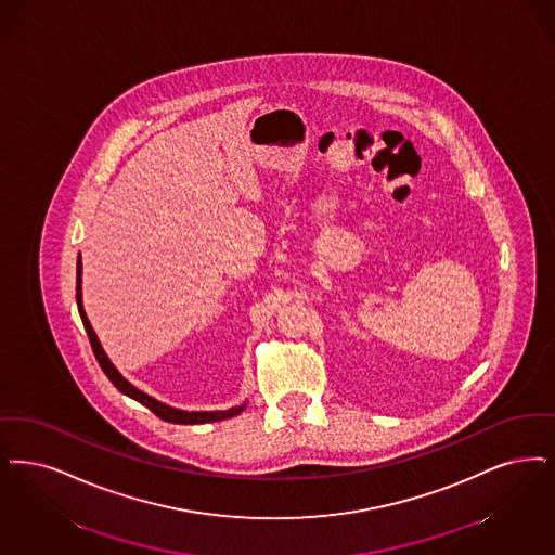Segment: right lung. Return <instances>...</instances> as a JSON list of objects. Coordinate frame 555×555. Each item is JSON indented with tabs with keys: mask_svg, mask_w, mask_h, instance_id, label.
<instances>
[{
	"mask_svg": "<svg viewBox=\"0 0 555 555\" xmlns=\"http://www.w3.org/2000/svg\"><path fill=\"white\" fill-rule=\"evenodd\" d=\"M76 304H78V311H80V318H82L85 331L89 334L90 347H92V351H94V357H96V361H99L101 370L105 372V376L112 379L113 386H115L121 395H126V397H130V399L138 400V402H140V404H144V406H149V409L155 413L156 417H160V420H165V422L169 423L196 425V423L222 422V420L235 417V415H240V413L244 411L245 406H247L244 402V404H240V406H231V409H227V411H183V409L169 406V404H165V402H160V400H156L153 399V397H149V395H144L142 390H138L133 384H130L126 377L121 376V374H119V370L113 365L112 359H109L107 353H105V349H103V345H101L99 336H96V333L92 331L89 318H87V311H85V306H82V258H80V256H78V267H76Z\"/></svg>",
	"mask_w": 555,
	"mask_h": 555,
	"instance_id": "obj_1",
	"label": "right lung"
}]
</instances>
